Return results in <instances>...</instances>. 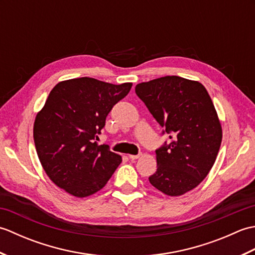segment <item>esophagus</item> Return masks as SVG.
Returning <instances> with one entry per match:
<instances>
[{"label":"esophagus","instance_id":"1","mask_svg":"<svg viewBox=\"0 0 255 255\" xmlns=\"http://www.w3.org/2000/svg\"><path fill=\"white\" fill-rule=\"evenodd\" d=\"M128 158L131 159V160H137V159L140 158V154H136V155H134V154H129Z\"/></svg>","mask_w":255,"mask_h":255}]
</instances>
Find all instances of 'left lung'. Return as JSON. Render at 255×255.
I'll return each instance as SVG.
<instances>
[{"label": "left lung", "mask_w": 255, "mask_h": 255, "mask_svg": "<svg viewBox=\"0 0 255 255\" xmlns=\"http://www.w3.org/2000/svg\"><path fill=\"white\" fill-rule=\"evenodd\" d=\"M136 94L170 137L155 150L151 185L169 196L192 191L213 167L223 139L207 90L197 81L167 75L137 84Z\"/></svg>", "instance_id": "8db88e82"}]
</instances>
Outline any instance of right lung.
Returning <instances> with one entry per match:
<instances>
[{"label": "right lung", "instance_id": "right-lung-1", "mask_svg": "<svg viewBox=\"0 0 255 255\" xmlns=\"http://www.w3.org/2000/svg\"><path fill=\"white\" fill-rule=\"evenodd\" d=\"M131 86L85 77L62 81L51 90L36 116L34 141L42 167L58 187L86 197L106 185L122 156L99 145L97 134Z\"/></svg>", "mask_w": 255, "mask_h": 255}]
</instances>
